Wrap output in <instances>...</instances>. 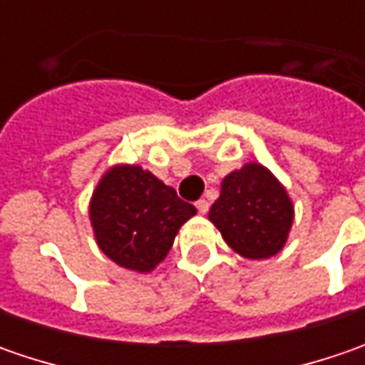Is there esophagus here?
Returning a JSON list of instances; mask_svg holds the SVG:
<instances>
[{"label": "esophagus", "instance_id": "34e87169", "mask_svg": "<svg viewBox=\"0 0 365 365\" xmlns=\"http://www.w3.org/2000/svg\"><path fill=\"white\" fill-rule=\"evenodd\" d=\"M195 207H197V211H199L201 215H205V213L209 211V201H205V199H199V201L195 203Z\"/></svg>", "mask_w": 365, "mask_h": 365}]
</instances>
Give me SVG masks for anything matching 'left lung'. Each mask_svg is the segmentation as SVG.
I'll return each instance as SVG.
<instances>
[{
	"mask_svg": "<svg viewBox=\"0 0 365 365\" xmlns=\"http://www.w3.org/2000/svg\"><path fill=\"white\" fill-rule=\"evenodd\" d=\"M292 217L284 187L256 162L223 178L221 195L209 211L227 245L250 259L278 254L287 244Z\"/></svg>",
	"mask_w": 365,
	"mask_h": 365,
	"instance_id": "1",
	"label": "left lung"
}]
</instances>
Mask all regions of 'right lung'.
Wrapping results in <instances>:
<instances>
[{
    "mask_svg": "<svg viewBox=\"0 0 365 365\" xmlns=\"http://www.w3.org/2000/svg\"><path fill=\"white\" fill-rule=\"evenodd\" d=\"M197 213L173 187L140 166H113L93 192L89 215L107 258L150 272L170 252L180 225Z\"/></svg>",
    "mask_w": 365,
    "mask_h": 365,
    "instance_id": "obj_1",
    "label": "right lung"
}]
</instances>
